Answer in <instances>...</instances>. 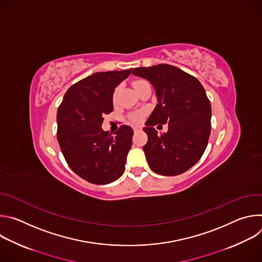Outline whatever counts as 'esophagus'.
<instances>
[{
  "label": "esophagus",
  "mask_w": 262,
  "mask_h": 262,
  "mask_svg": "<svg viewBox=\"0 0 262 262\" xmlns=\"http://www.w3.org/2000/svg\"><path fill=\"white\" fill-rule=\"evenodd\" d=\"M133 129H134L135 133H137V132H140V130H141V127H140V126H134Z\"/></svg>",
  "instance_id": "34e87169"
}]
</instances>
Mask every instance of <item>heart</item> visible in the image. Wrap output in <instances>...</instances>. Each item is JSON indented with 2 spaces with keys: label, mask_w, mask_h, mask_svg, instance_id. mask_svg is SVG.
I'll use <instances>...</instances> for the list:
<instances>
[{
  "label": "heart",
  "mask_w": 262,
  "mask_h": 262,
  "mask_svg": "<svg viewBox=\"0 0 262 262\" xmlns=\"http://www.w3.org/2000/svg\"><path fill=\"white\" fill-rule=\"evenodd\" d=\"M144 83H147V82L144 81V80H136V81L133 82V87H134L135 90H136V89H138V88H139L142 84H144ZM130 120H132L133 122H135V123L140 122V121H141V115H140V114H135V115L130 116Z\"/></svg>",
  "instance_id": "b5f03b06"
}]
</instances>
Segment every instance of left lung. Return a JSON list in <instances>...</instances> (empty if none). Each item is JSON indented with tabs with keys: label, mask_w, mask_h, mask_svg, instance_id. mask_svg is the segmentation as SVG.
<instances>
[{
	"label": "left lung",
	"mask_w": 262,
	"mask_h": 262,
	"mask_svg": "<svg viewBox=\"0 0 262 262\" xmlns=\"http://www.w3.org/2000/svg\"><path fill=\"white\" fill-rule=\"evenodd\" d=\"M133 74L152 84L159 101L143 128L148 136L143 150L149 167L165 176L188 171L204 154L211 129V106L203 86L169 64L137 67ZM165 123L168 132L158 135L153 126Z\"/></svg>",
	"instance_id": "left-lung-1"
}]
</instances>
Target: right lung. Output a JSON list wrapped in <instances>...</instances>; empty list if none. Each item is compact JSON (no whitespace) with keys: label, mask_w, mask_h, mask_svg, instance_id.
Instances as JSON below:
<instances>
[{"label":"right lung","mask_w":262,"mask_h":262,"mask_svg":"<svg viewBox=\"0 0 262 262\" xmlns=\"http://www.w3.org/2000/svg\"><path fill=\"white\" fill-rule=\"evenodd\" d=\"M132 69L96 72L73 84L57 112V139L69 168L94 184L117 180L124 172L134 132L121 125L103 132V116L113 111L114 89Z\"/></svg>","instance_id":"obj_1"}]
</instances>
